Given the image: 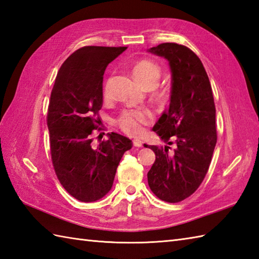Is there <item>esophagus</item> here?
Returning <instances> with one entry per match:
<instances>
[{
  "label": "esophagus",
  "mask_w": 259,
  "mask_h": 259,
  "mask_svg": "<svg viewBox=\"0 0 259 259\" xmlns=\"http://www.w3.org/2000/svg\"><path fill=\"white\" fill-rule=\"evenodd\" d=\"M134 146L135 147H141L142 146V144H144V142H142L140 139H134Z\"/></svg>",
  "instance_id": "esophagus-1"
}]
</instances>
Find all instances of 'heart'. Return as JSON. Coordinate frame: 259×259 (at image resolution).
I'll return each instance as SVG.
<instances>
[{
	"label": "heart",
	"mask_w": 259,
	"mask_h": 259,
	"mask_svg": "<svg viewBox=\"0 0 259 259\" xmlns=\"http://www.w3.org/2000/svg\"><path fill=\"white\" fill-rule=\"evenodd\" d=\"M134 74L136 79L147 88L155 87L160 79L162 70L158 63L152 60L142 59L134 64ZM102 96L104 99H109L111 96L109 81H106L102 87ZM156 100H166V93L157 92L155 95ZM152 115L147 109H130L124 110L117 120V124L124 134L129 136H138L142 133V125L149 122Z\"/></svg>",
	"instance_id": "heart-1"
}]
</instances>
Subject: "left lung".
I'll list each match as a JSON object with an SVG mask.
<instances>
[{
    "mask_svg": "<svg viewBox=\"0 0 259 259\" xmlns=\"http://www.w3.org/2000/svg\"><path fill=\"white\" fill-rule=\"evenodd\" d=\"M149 51L169 61L172 88L168 111L152 129L168 146L149 147L156 160L148 184L159 199L179 202L194 194L209 169L217 142L216 108L206 70L189 48L167 42Z\"/></svg>",
    "mask_w": 259,
    "mask_h": 259,
    "instance_id": "left-lung-1",
    "label": "left lung"
}]
</instances>
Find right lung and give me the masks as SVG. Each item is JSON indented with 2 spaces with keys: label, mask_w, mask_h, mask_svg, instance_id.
Here are the masks:
<instances>
[{
  "label": "right lung",
  "mask_w": 259,
  "mask_h": 259,
  "mask_svg": "<svg viewBox=\"0 0 259 259\" xmlns=\"http://www.w3.org/2000/svg\"><path fill=\"white\" fill-rule=\"evenodd\" d=\"M125 49H78L61 65L51 91L47 123L52 164L63 188L82 202L108 194L121 158L133 147L130 139L114 133L98 146L92 144L93 131L101 129L104 70Z\"/></svg>",
  "instance_id": "right-lung-1"
}]
</instances>
